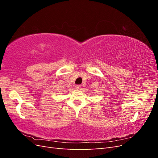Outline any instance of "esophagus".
<instances>
[{"instance_id": "esophagus-1", "label": "esophagus", "mask_w": 158, "mask_h": 158, "mask_svg": "<svg viewBox=\"0 0 158 158\" xmlns=\"http://www.w3.org/2000/svg\"><path fill=\"white\" fill-rule=\"evenodd\" d=\"M75 88H76V89L79 90V89H81V85H76Z\"/></svg>"}]
</instances>
